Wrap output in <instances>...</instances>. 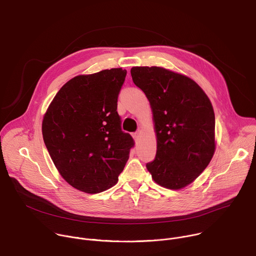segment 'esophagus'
Masks as SVG:
<instances>
[{"instance_id":"obj_1","label":"esophagus","mask_w":256,"mask_h":256,"mask_svg":"<svg viewBox=\"0 0 256 256\" xmlns=\"http://www.w3.org/2000/svg\"><path fill=\"white\" fill-rule=\"evenodd\" d=\"M140 130H138V132H136L134 134V140H138L140 138Z\"/></svg>"}]
</instances>
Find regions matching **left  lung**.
<instances>
[{"label": "left lung", "mask_w": 256, "mask_h": 256, "mask_svg": "<svg viewBox=\"0 0 256 256\" xmlns=\"http://www.w3.org/2000/svg\"><path fill=\"white\" fill-rule=\"evenodd\" d=\"M134 83L147 96L157 136L148 171L157 184L180 190L194 182L214 149V114L204 90L190 78L161 66H134Z\"/></svg>", "instance_id": "obj_1"}]
</instances>
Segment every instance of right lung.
Masks as SVG:
<instances>
[{
  "label": "right lung",
  "instance_id": "1",
  "mask_svg": "<svg viewBox=\"0 0 256 256\" xmlns=\"http://www.w3.org/2000/svg\"><path fill=\"white\" fill-rule=\"evenodd\" d=\"M122 68L80 75L56 93L42 120V136L62 177L74 188L98 194L118 181L134 140L122 130L118 98Z\"/></svg>",
  "mask_w": 256,
  "mask_h": 256
}]
</instances>
